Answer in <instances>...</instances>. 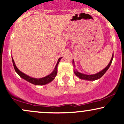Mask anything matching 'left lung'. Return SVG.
<instances>
[{
    "mask_svg": "<svg viewBox=\"0 0 124 124\" xmlns=\"http://www.w3.org/2000/svg\"><path fill=\"white\" fill-rule=\"evenodd\" d=\"M113 58H114V54H112V58H111V61H110V62H109V63H108V65L107 66L106 68H104V69H103L101 71H100V72H99V73H97L94 74V75H85V74L80 73V72H78L76 69H74V73H75V74L77 76L79 77L80 79H83V80H90V81H93V80H97V79H99L100 78H101V77L103 76L104 75V73H106L108 69L109 66H110L111 64V63H112V59H113ZM72 63H73V67L75 68V61H74L73 59V62H72Z\"/></svg>",
    "mask_w": 124,
    "mask_h": 124,
    "instance_id": "obj_1",
    "label": "left lung"
}]
</instances>
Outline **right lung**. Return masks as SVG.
Returning <instances> with one entry per match:
<instances>
[{
  "label": "right lung",
  "mask_w": 124,
  "mask_h": 124,
  "mask_svg": "<svg viewBox=\"0 0 124 124\" xmlns=\"http://www.w3.org/2000/svg\"><path fill=\"white\" fill-rule=\"evenodd\" d=\"M61 58H62V57L59 58V59H58L56 66H55V68H54V70L52 71V73L49 74V75H48V76L44 77V78H39V79L32 78V77L28 76V75H25V73H23L22 72H21V71L20 70L17 68L16 65V64L15 63V61H14L13 58H12V62H13V66H14V68H15V71L21 78H23V79H24V80H27L28 82H30V83L33 84V85L41 86V85H46V84L50 83L51 82H52V81L55 79V78L56 77V75H57V71H58L57 69H58V63H59V62H60Z\"/></svg>",
  "instance_id": "1"
}]
</instances>
